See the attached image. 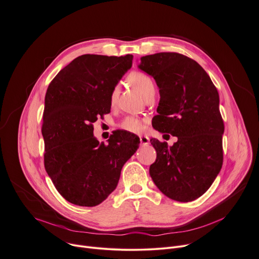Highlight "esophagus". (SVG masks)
Segmentation results:
<instances>
[{
	"label": "esophagus",
	"mask_w": 259,
	"mask_h": 259,
	"mask_svg": "<svg viewBox=\"0 0 259 259\" xmlns=\"http://www.w3.org/2000/svg\"><path fill=\"white\" fill-rule=\"evenodd\" d=\"M139 140H140V144L144 145V146L150 145V138H149V136H147V135L139 136Z\"/></svg>",
	"instance_id": "34e87169"
}]
</instances>
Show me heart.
<instances>
[{
	"instance_id": "b5f03b06",
	"label": "heart",
	"mask_w": 259,
	"mask_h": 259,
	"mask_svg": "<svg viewBox=\"0 0 259 259\" xmlns=\"http://www.w3.org/2000/svg\"><path fill=\"white\" fill-rule=\"evenodd\" d=\"M129 82L145 97L151 91H155V83L150 75L143 71H133L128 75ZM117 98H119V88L116 85L110 90L109 93V103L115 105ZM120 127L131 133H139L143 130V121L138 116H127L121 122Z\"/></svg>"
}]
</instances>
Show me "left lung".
<instances>
[{
	"instance_id": "obj_1",
	"label": "left lung",
	"mask_w": 259,
	"mask_h": 259,
	"mask_svg": "<svg viewBox=\"0 0 259 259\" xmlns=\"http://www.w3.org/2000/svg\"><path fill=\"white\" fill-rule=\"evenodd\" d=\"M138 68L159 87L154 128L178 137L170 148L151 139L157 152L151 178L164 195L192 201L205 193L222 167L224 123L218 91L197 62L178 53L142 57Z\"/></svg>"
}]
</instances>
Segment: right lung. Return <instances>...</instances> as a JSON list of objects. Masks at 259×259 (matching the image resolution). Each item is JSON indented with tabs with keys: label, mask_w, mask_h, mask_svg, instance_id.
I'll return each instance as SVG.
<instances>
[{
	"label": "right lung",
	"mask_w": 259,
	"mask_h": 259,
	"mask_svg": "<svg viewBox=\"0 0 259 259\" xmlns=\"http://www.w3.org/2000/svg\"><path fill=\"white\" fill-rule=\"evenodd\" d=\"M132 60V55H82L63 68L46 91L44 166L58 192L73 204L95 206L105 200L138 149L139 138L127 131L114 132L108 145L93 135V123L110 112V90Z\"/></svg>",
	"instance_id": "1"
}]
</instances>
